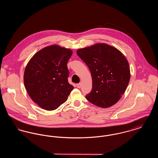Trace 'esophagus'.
<instances>
[{"label": "esophagus", "mask_w": 158, "mask_h": 158, "mask_svg": "<svg viewBox=\"0 0 158 158\" xmlns=\"http://www.w3.org/2000/svg\"><path fill=\"white\" fill-rule=\"evenodd\" d=\"M76 86H77V88H80L81 87V83H79L76 84Z\"/></svg>", "instance_id": "1"}]
</instances>
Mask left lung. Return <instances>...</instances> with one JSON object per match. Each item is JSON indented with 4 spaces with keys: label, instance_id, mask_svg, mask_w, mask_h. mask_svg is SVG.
Listing matches in <instances>:
<instances>
[{
    "label": "left lung",
    "instance_id": "8db88e82",
    "mask_svg": "<svg viewBox=\"0 0 158 158\" xmlns=\"http://www.w3.org/2000/svg\"><path fill=\"white\" fill-rule=\"evenodd\" d=\"M76 53L92 75V88L86 95V99L101 108L115 104L125 92L130 79L129 64L124 54L105 43L80 48Z\"/></svg>",
    "mask_w": 158,
    "mask_h": 158
}]
</instances>
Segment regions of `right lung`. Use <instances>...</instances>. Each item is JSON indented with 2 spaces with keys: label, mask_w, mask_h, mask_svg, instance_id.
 Segmentation results:
<instances>
[{
  "label": "right lung",
  "mask_w": 158,
  "mask_h": 158,
  "mask_svg": "<svg viewBox=\"0 0 158 158\" xmlns=\"http://www.w3.org/2000/svg\"><path fill=\"white\" fill-rule=\"evenodd\" d=\"M72 51L58 45L45 47L28 61L23 82L32 100L48 111L64 103L74 87L68 82V60Z\"/></svg>",
  "instance_id": "add662e5"
}]
</instances>
